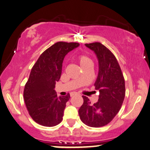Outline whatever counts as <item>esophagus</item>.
<instances>
[{
  "label": "esophagus",
  "mask_w": 150,
  "mask_h": 150,
  "mask_svg": "<svg viewBox=\"0 0 150 150\" xmlns=\"http://www.w3.org/2000/svg\"><path fill=\"white\" fill-rule=\"evenodd\" d=\"M78 93H77V92H71V93H70V96H71V97H73V96H75V95H77Z\"/></svg>",
  "instance_id": "esophagus-1"
}]
</instances>
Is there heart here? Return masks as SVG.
I'll return each mask as SVG.
<instances>
[{"label":"heart","mask_w":150,"mask_h":150,"mask_svg":"<svg viewBox=\"0 0 150 150\" xmlns=\"http://www.w3.org/2000/svg\"><path fill=\"white\" fill-rule=\"evenodd\" d=\"M77 60H78L79 65L81 66V68L84 67L89 65V64H93V62L91 59L88 57V56L85 55V54H80L77 57Z\"/></svg>","instance_id":"1"}]
</instances>
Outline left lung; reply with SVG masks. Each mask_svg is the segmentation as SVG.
<instances>
[{
    "instance_id": "8db88e82",
    "label": "left lung",
    "mask_w": 150,
    "mask_h": 150,
    "mask_svg": "<svg viewBox=\"0 0 150 150\" xmlns=\"http://www.w3.org/2000/svg\"><path fill=\"white\" fill-rule=\"evenodd\" d=\"M85 45L93 51L98 60V75L94 85L100 94L93 105L82 96L84 103L79 115L85 125L100 127L111 122L120 111L125 96V79L116 58L107 47L98 42Z\"/></svg>"
}]
</instances>
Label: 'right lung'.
I'll use <instances>...</instances> for the list:
<instances>
[{"instance_id":"add662e5","label":"right lung","mask_w":150,"mask_h":150,"mask_svg":"<svg viewBox=\"0 0 150 150\" xmlns=\"http://www.w3.org/2000/svg\"><path fill=\"white\" fill-rule=\"evenodd\" d=\"M79 45L62 41L54 43L41 54L31 70L23 97L30 115L41 125L55 126L63 119L70 95L57 97L54 88L61 77L64 57Z\"/></svg>"}]
</instances>
